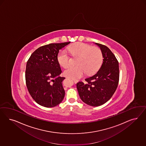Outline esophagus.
<instances>
[{"label": "esophagus", "mask_w": 146, "mask_h": 146, "mask_svg": "<svg viewBox=\"0 0 146 146\" xmlns=\"http://www.w3.org/2000/svg\"><path fill=\"white\" fill-rule=\"evenodd\" d=\"M73 82H74V83H76V82H78V81H77V80H73Z\"/></svg>", "instance_id": "obj_1"}]
</instances>
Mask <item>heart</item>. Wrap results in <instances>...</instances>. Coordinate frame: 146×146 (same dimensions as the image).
Returning a JSON list of instances; mask_svg holds the SVG:
<instances>
[{
    "label": "heart",
    "mask_w": 146,
    "mask_h": 146,
    "mask_svg": "<svg viewBox=\"0 0 146 146\" xmlns=\"http://www.w3.org/2000/svg\"><path fill=\"white\" fill-rule=\"evenodd\" d=\"M68 51L73 57H78L75 64L64 72L65 75L73 79H79L84 73L89 75L95 73L101 66L103 54L101 49L84 43H77L70 46ZM58 62L64 68L71 64V58L66 50H61L58 54Z\"/></svg>",
    "instance_id": "obj_1"
}]
</instances>
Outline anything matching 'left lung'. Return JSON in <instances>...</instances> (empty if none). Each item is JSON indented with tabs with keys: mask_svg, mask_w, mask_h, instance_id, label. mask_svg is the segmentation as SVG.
Returning <instances> with one entry per match:
<instances>
[{
	"mask_svg": "<svg viewBox=\"0 0 146 146\" xmlns=\"http://www.w3.org/2000/svg\"><path fill=\"white\" fill-rule=\"evenodd\" d=\"M103 54V63L94 75L80 81L76 88L80 97L89 106H100L108 101L115 93L119 80L118 61L106 46L96 43Z\"/></svg>",
	"mask_w": 146,
	"mask_h": 146,
	"instance_id": "left-lung-1",
	"label": "left lung"
}]
</instances>
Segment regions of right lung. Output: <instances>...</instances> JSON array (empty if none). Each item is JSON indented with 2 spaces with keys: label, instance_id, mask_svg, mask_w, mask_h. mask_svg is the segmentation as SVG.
I'll list each match as a JSON object with an SVG mask.
<instances>
[{
  "label": "right lung",
  "instance_id": "1",
  "mask_svg": "<svg viewBox=\"0 0 146 146\" xmlns=\"http://www.w3.org/2000/svg\"><path fill=\"white\" fill-rule=\"evenodd\" d=\"M71 42L42 46L32 53L27 62L25 79L32 98L40 106L51 108L58 105L65 96L62 72L58 62L60 49Z\"/></svg>",
  "mask_w": 146,
  "mask_h": 146
}]
</instances>
